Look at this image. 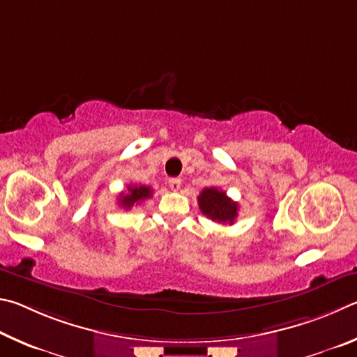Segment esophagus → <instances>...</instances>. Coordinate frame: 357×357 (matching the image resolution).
<instances>
[{
    "mask_svg": "<svg viewBox=\"0 0 357 357\" xmlns=\"http://www.w3.org/2000/svg\"><path fill=\"white\" fill-rule=\"evenodd\" d=\"M180 185H182V180L180 178H169V188L172 191H178Z\"/></svg>",
    "mask_w": 357,
    "mask_h": 357,
    "instance_id": "obj_1",
    "label": "esophagus"
}]
</instances>
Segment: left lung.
<instances>
[{
  "instance_id": "1",
  "label": "left lung",
  "mask_w": 357,
  "mask_h": 357,
  "mask_svg": "<svg viewBox=\"0 0 357 357\" xmlns=\"http://www.w3.org/2000/svg\"><path fill=\"white\" fill-rule=\"evenodd\" d=\"M199 208L211 221L220 224H234L238 216V204L234 202L226 192L215 188H204L197 197Z\"/></svg>"
}]
</instances>
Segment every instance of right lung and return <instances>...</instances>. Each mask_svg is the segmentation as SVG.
Listing matches in <instances>:
<instances>
[{
	"mask_svg": "<svg viewBox=\"0 0 357 357\" xmlns=\"http://www.w3.org/2000/svg\"><path fill=\"white\" fill-rule=\"evenodd\" d=\"M152 188L146 185H130L127 191L121 192V196H119V205L123 207L125 210H130L131 207H135V205L141 204L142 201H146L147 197L152 196Z\"/></svg>",
	"mask_w": 357,
	"mask_h": 357,
	"instance_id": "add662e5",
	"label": "right lung"
}]
</instances>
